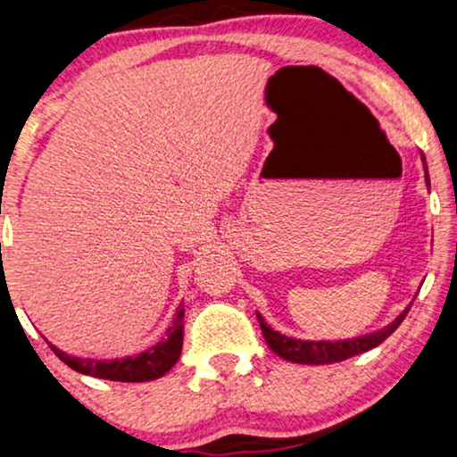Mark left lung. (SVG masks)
<instances>
[{
  "mask_svg": "<svg viewBox=\"0 0 457 457\" xmlns=\"http://www.w3.org/2000/svg\"><path fill=\"white\" fill-rule=\"evenodd\" d=\"M421 162H423V172H426V185L430 187V174H428V163L426 157L421 153ZM409 309H404L398 317L394 319L392 323L386 328L377 329V332L364 334V337H355V338H345V340H302V338H294V337H285V334L277 332V329L270 328L266 323L260 312H257V319H260L262 326V334L266 338L268 347H270L274 353L287 361H295V364H334V361H343L347 357L360 355L364 351L375 349L377 345H381L389 334L394 332L395 328L403 323V319L406 317Z\"/></svg>",
  "mask_w": 457,
  "mask_h": 457,
  "instance_id": "1",
  "label": "left lung"
}]
</instances>
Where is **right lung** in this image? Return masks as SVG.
<instances>
[{
    "label": "right lung",
    "instance_id": "obj_1",
    "mask_svg": "<svg viewBox=\"0 0 457 457\" xmlns=\"http://www.w3.org/2000/svg\"><path fill=\"white\" fill-rule=\"evenodd\" d=\"M185 304L180 302L176 315L172 319V326L168 328V337L159 343L151 345L146 351H140L136 355L112 357V360H96V357H79L65 353L59 347L51 349L53 353L68 364L71 370L80 372V375H89L96 378H108V381L120 383H142V381H155L163 377L179 361L180 351H183V334H185Z\"/></svg>",
    "mask_w": 457,
    "mask_h": 457
}]
</instances>
